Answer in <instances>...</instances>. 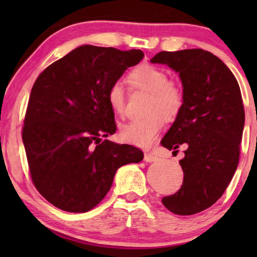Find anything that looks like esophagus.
<instances>
[{
	"label": "esophagus",
	"instance_id": "1",
	"mask_svg": "<svg viewBox=\"0 0 257 257\" xmlns=\"http://www.w3.org/2000/svg\"><path fill=\"white\" fill-rule=\"evenodd\" d=\"M144 160H145L146 163H153V161L158 160V157L154 156L153 153H145V156H144Z\"/></svg>",
	"mask_w": 257,
	"mask_h": 257
}]
</instances>
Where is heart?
I'll return each instance as SVG.
<instances>
[{
  "instance_id": "heart-1",
  "label": "heart",
  "mask_w": 257,
  "mask_h": 257,
  "mask_svg": "<svg viewBox=\"0 0 257 257\" xmlns=\"http://www.w3.org/2000/svg\"><path fill=\"white\" fill-rule=\"evenodd\" d=\"M130 85L151 93L145 108L146 117L126 122L120 127L124 142L140 147H149L163 131L166 121L178 117L184 106V91L177 83L170 80L167 72L152 64H140L130 71ZM107 101L114 113H125V93L120 83L110 85L106 93Z\"/></svg>"
}]
</instances>
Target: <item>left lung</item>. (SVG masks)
Instances as JSON below:
<instances>
[{"mask_svg":"<svg viewBox=\"0 0 257 257\" xmlns=\"http://www.w3.org/2000/svg\"><path fill=\"white\" fill-rule=\"evenodd\" d=\"M151 62L178 72L184 87V106L161 140L168 150L187 145L179 161L184 181L161 201L172 213L193 215L222 196L236 171L244 126L240 86L228 66L202 49L161 51Z\"/></svg>","mask_w":257,"mask_h":257,"instance_id":"1","label":"left lung"}]
</instances>
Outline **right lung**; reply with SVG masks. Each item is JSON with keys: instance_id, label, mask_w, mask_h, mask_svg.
I'll return each instance as SVG.
<instances>
[{"instance_id": "add662e5", "label": "right lung", "mask_w": 257, "mask_h": 257, "mask_svg": "<svg viewBox=\"0 0 257 257\" xmlns=\"http://www.w3.org/2000/svg\"><path fill=\"white\" fill-rule=\"evenodd\" d=\"M143 57L136 49L80 45L37 77L22 139L35 187L57 208L92 209L119 167L143 160L137 147L100 139L117 130L108 87Z\"/></svg>"}]
</instances>
